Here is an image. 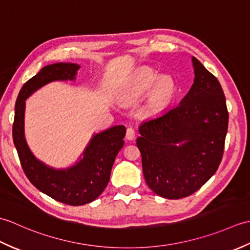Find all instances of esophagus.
Wrapping results in <instances>:
<instances>
[{"mask_svg":"<svg viewBox=\"0 0 250 250\" xmlns=\"http://www.w3.org/2000/svg\"><path fill=\"white\" fill-rule=\"evenodd\" d=\"M125 139L129 140V141H132V140L135 139V132H134L133 129H132V128H128V129H126Z\"/></svg>","mask_w":250,"mask_h":250,"instance_id":"obj_1","label":"esophagus"}]
</instances>
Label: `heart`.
<instances>
[{
    "mask_svg": "<svg viewBox=\"0 0 250 250\" xmlns=\"http://www.w3.org/2000/svg\"><path fill=\"white\" fill-rule=\"evenodd\" d=\"M149 92V105L153 111H162L171 103L175 92V84L171 78L158 75L150 68L139 72L126 83L122 98L125 101H136Z\"/></svg>",
    "mask_w": 250,
    "mask_h": 250,
    "instance_id": "heart-1",
    "label": "heart"
}]
</instances>
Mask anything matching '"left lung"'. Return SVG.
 Wrapping results in <instances>:
<instances>
[{
  "label": "left lung",
  "instance_id": "obj_1",
  "mask_svg": "<svg viewBox=\"0 0 250 250\" xmlns=\"http://www.w3.org/2000/svg\"><path fill=\"white\" fill-rule=\"evenodd\" d=\"M192 63L189 92L179 105L143 122L136 140L148 187L171 200L194 193L216 173L229 122L218 79L194 57Z\"/></svg>",
  "mask_w": 250,
  "mask_h": 250
}]
</instances>
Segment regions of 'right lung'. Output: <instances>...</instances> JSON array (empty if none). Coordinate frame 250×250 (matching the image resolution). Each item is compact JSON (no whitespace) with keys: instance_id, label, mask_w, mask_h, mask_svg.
<instances>
[{"instance_id":"1","label":"right lung","mask_w":250,"mask_h":250,"mask_svg":"<svg viewBox=\"0 0 250 250\" xmlns=\"http://www.w3.org/2000/svg\"><path fill=\"white\" fill-rule=\"evenodd\" d=\"M75 63H55L44 66L21 88L15 106L13 140L20 164L32 185L50 198L79 206L94 201L103 192L110 177L116 156L125 144V125H115L94 134L75 166L57 169L46 166L31 152L24 139L25 100L37 89L56 81H74Z\"/></svg>"}]
</instances>
